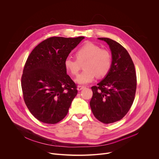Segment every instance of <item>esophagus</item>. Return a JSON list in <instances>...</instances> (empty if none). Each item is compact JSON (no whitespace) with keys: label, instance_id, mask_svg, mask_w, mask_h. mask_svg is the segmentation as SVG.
<instances>
[{"label":"esophagus","instance_id":"34e87169","mask_svg":"<svg viewBox=\"0 0 159 159\" xmlns=\"http://www.w3.org/2000/svg\"><path fill=\"white\" fill-rule=\"evenodd\" d=\"M84 88V86H82V85H79L77 87V90H81L82 89H83Z\"/></svg>","mask_w":159,"mask_h":159}]
</instances>
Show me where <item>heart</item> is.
I'll return each mask as SVG.
<instances>
[{
	"mask_svg": "<svg viewBox=\"0 0 159 159\" xmlns=\"http://www.w3.org/2000/svg\"><path fill=\"white\" fill-rule=\"evenodd\" d=\"M75 57H67L65 66L72 75H76L80 71L82 64L84 70L78 75L75 81L80 84H87L94 80L96 76L103 77L109 72L112 66L111 53L102 49L93 43H85L80 47L75 53Z\"/></svg>",
	"mask_w": 159,
	"mask_h": 159,
	"instance_id": "b5f03b06",
	"label": "heart"
}]
</instances>
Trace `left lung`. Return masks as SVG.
I'll return each mask as SVG.
<instances>
[{
  "label": "left lung",
  "mask_w": 159,
  "mask_h": 159,
  "mask_svg": "<svg viewBox=\"0 0 159 159\" xmlns=\"http://www.w3.org/2000/svg\"><path fill=\"white\" fill-rule=\"evenodd\" d=\"M106 41L112 53V66L106 77L97 86H93L90 106L94 116L105 124L121 120L134 99L137 89L133 61L127 50L118 42L107 38Z\"/></svg>",
  "instance_id": "1"
}]
</instances>
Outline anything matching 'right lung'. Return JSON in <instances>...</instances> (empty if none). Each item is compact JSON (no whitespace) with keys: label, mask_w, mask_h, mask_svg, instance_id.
I'll return each instance as SVG.
<instances>
[{"label":"right lung","mask_w":159,"mask_h":159,"mask_svg":"<svg viewBox=\"0 0 159 159\" xmlns=\"http://www.w3.org/2000/svg\"><path fill=\"white\" fill-rule=\"evenodd\" d=\"M50 37L33 50L25 65L21 87L25 102L39 121L56 124L67 115L77 94L65 60L84 39Z\"/></svg>","instance_id":"obj_1"}]
</instances>
